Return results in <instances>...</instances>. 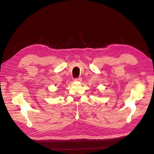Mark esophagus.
<instances>
[{
  "instance_id": "obj_1",
  "label": "esophagus",
  "mask_w": 154,
  "mask_h": 154,
  "mask_svg": "<svg viewBox=\"0 0 154 154\" xmlns=\"http://www.w3.org/2000/svg\"><path fill=\"white\" fill-rule=\"evenodd\" d=\"M74 82H81L82 81V78H77V79H74Z\"/></svg>"
}]
</instances>
